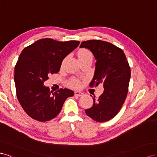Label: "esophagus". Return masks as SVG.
I'll return each instance as SVG.
<instances>
[{"instance_id":"1","label":"esophagus","mask_w":157,"mask_h":157,"mask_svg":"<svg viewBox=\"0 0 157 157\" xmlns=\"http://www.w3.org/2000/svg\"><path fill=\"white\" fill-rule=\"evenodd\" d=\"M83 95V93L82 92H80V91H75L74 92V95L75 96H77V97H81Z\"/></svg>"}]
</instances>
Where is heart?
Masks as SVG:
<instances>
[{
	"label": "heart",
	"instance_id": "1",
	"mask_svg": "<svg viewBox=\"0 0 157 157\" xmlns=\"http://www.w3.org/2000/svg\"><path fill=\"white\" fill-rule=\"evenodd\" d=\"M78 57L79 62L87 60H93V55L92 52L87 48H82L78 52ZM68 86L70 87L78 89L82 86V82L77 78H71L68 82Z\"/></svg>",
	"mask_w": 157,
	"mask_h": 157
}]
</instances>
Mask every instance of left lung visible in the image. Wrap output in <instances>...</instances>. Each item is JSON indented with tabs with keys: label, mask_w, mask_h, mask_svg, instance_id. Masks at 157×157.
I'll use <instances>...</instances> for the list:
<instances>
[{
	"label": "left lung",
	"mask_w": 157,
	"mask_h": 157,
	"mask_svg": "<svg viewBox=\"0 0 157 157\" xmlns=\"http://www.w3.org/2000/svg\"><path fill=\"white\" fill-rule=\"evenodd\" d=\"M80 47L90 50L97 60L91 87L103 85L104 91L93 105L86 110V114L98 122H104L117 114L126 100L131 70L126 55L119 47L101 40L83 41Z\"/></svg>",
	"instance_id": "8db88e82"
}]
</instances>
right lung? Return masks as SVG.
<instances>
[{
	"label": "right lung",
	"instance_id": "add662e5",
	"mask_svg": "<svg viewBox=\"0 0 157 157\" xmlns=\"http://www.w3.org/2000/svg\"><path fill=\"white\" fill-rule=\"evenodd\" d=\"M79 41L39 39L25 47L14 68L17 100L31 118L46 122L60 113L67 98L74 95L68 89L51 91L43 83L48 75L59 71L62 60L79 45Z\"/></svg>",
	"mask_w": 157,
	"mask_h": 157
}]
</instances>
